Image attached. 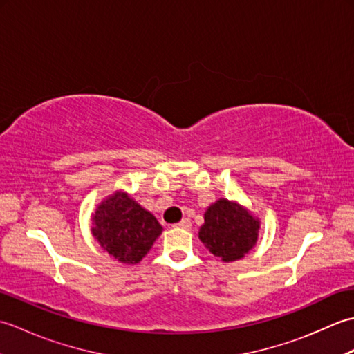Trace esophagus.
Returning <instances> with one entry per match:
<instances>
[{
	"label": "esophagus",
	"mask_w": 354,
	"mask_h": 354,
	"mask_svg": "<svg viewBox=\"0 0 354 354\" xmlns=\"http://www.w3.org/2000/svg\"><path fill=\"white\" fill-rule=\"evenodd\" d=\"M175 227L176 228H183V230H190L192 228V222H190V219H183L181 222L175 223Z\"/></svg>",
	"instance_id": "obj_1"
}]
</instances>
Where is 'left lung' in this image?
Segmentation results:
<instances>
[{"mask_svg": "<svg viewBox=\"0 0 354 354\" xmlns=\"http://www.w3.org/2000/svg\"><path fill=\"white\" fill-rule=\"evenodd\" d=\"M259 221L227 199L217 201L205 213V223L199 231V239L209 252L223 261L242 259L257 242Z\"/></svg>", "mask_w": 354, "mask_h": 354, "instance_id": "left-lung-1", "label": "left lung"}]
</instances>
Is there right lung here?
Listing matches in <instances>:
<instances>
[{
  "instance_id": "1",
  "label": "right lung",
  "mask_w": 354,
  "mask_h": 354,
  "mask_svg": "<svg viewBox=\"0 0 354 354\" xmlns=\"http://www.w3.org/2000/svg\"><path fill=\"white\" fill-rule=\"evenodd\" d=\"M91 231L104 251L132 265L145 257L162 227L132 198L115 193L95 209Z\"/></svg>"
}]
</instances>
